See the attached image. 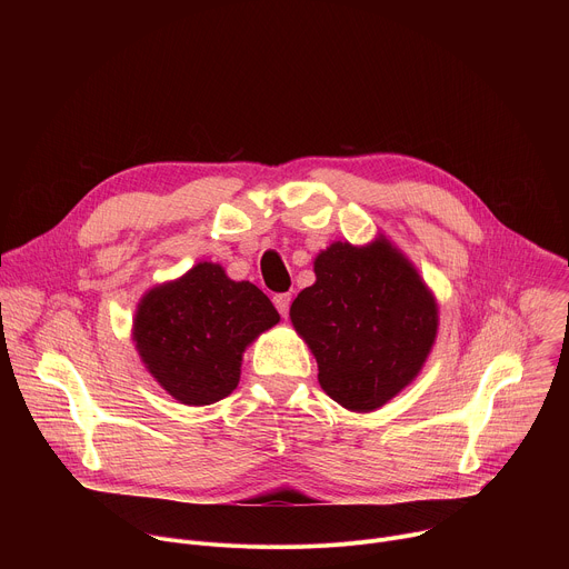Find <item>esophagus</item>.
Instances as JSON below:
<instances>
[{
    "label": "esophagus",
    "mask_w": 569,
    "mask_h": 569,
    "mask_svg": "<svg viewBox=\"0 0 569 569\" xmlns=\"http://www.w3.org/2000/svg\"><path fill=\"white\" fill-rule=\"evenodd\" d=\"M274 306L279 310L281 317H288V310H290V295H274Z\"/></svg>",
    "instance_id": "1"
}]
</instances>
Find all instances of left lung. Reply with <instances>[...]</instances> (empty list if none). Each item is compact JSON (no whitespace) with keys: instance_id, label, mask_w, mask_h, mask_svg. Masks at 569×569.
Listing matches in <instances>:
<instances>
[{"instance_id":"8db88e82","label":"left lung","mask_w":569,"mask_h":569,"mask_svg":"<svg viewBox=\"0 0 569 569\" xmlns=\"http://www.w3.org/2000/svg\"><path fill=\"white\" fill-rule=\"evenodd\" d=\"M315 283L290 306L321 389L351 412H373L423 369L439 329L435 295L385 236L365 248L333 242Z\"/></svg>"}]
</instances>
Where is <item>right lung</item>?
Masks as SVG:
<instances>
[{"label": "right lung", "mask_w": 569, "mask_h": 569, "mask_svg": "<svg viewBox=\"0 0 569 569\" xmlns=\"http://www.w3.org/2000/svg\"><path fill=\"white\" fill-rule=\"evenodd\" d=\"M274 323L279 312L254 283L231 281L204 261L141 297L132 340L176 400L211 405L236 389L242 353Z\"/></svg>", "instance_id": "1"}]
</instances>
